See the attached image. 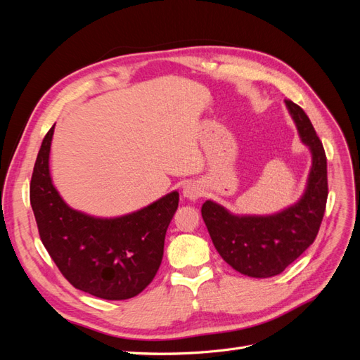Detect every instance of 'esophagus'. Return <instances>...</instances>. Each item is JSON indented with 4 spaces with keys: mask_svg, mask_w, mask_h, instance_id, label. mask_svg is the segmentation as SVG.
I'll return each mask as SVG.
<instances>
[{
    "mask_svg": "<svg viewBox=\"0 0 360 360\" xmlns=\"http://www.w3.org/2000/svg\"><path fill=\"white\" fill-rule=\"evenodd\" d=\"M201 192H202L201 186L195 181H189L183 186V197L188 198V200H192V201L198 200L201 197Z\"/></svg>",
    "mask_w": 360,
    "mask_h": 360,
    "instance_id": "1",
    "label": "esophagus"
}]
</instances>
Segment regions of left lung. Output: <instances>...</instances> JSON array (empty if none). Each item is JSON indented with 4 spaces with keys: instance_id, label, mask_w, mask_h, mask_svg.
Listing matches in <instances>:
<instances>
[{
    "instance_id": "8db88e82",
    "label": "left lung",
    "mask_w": 360,
    "mask_h": 360,
    "mask_svg": "<svg viewBox=\"0 0 360 360\" xmlns=\"http://www.w3.org/2000/svg\"><path fill=\"white\" fill-rule=\"evenodd\" d=\"M285 106L312 159L302 197L271 214H236L212 200L201 207L217 252L250 278L279 275L299 258L317 237L328 201V162L321 141L299 105L285 101Z\"/></svg>"
}]
</instances>
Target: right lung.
I'll list each match as a JSON object with an SVG mask.
<instances>
[{
	"label": "right lung",
	"instance_id": "right-lung-1",
	"mask_svg": "<svg viewBox=\"0 0 360 360\" xmlns=\"http://www.w3.org/2000/svg\"><path fill=\"white\" fill-rule=\"evenodd\" d=\"M53 127L43 138L30 184L41 243L75 288L106 300L135 297L158 274L179 192L115 217L72 209L51 177Z\"/></svg>",
	"mask_w": 360,
	"mask_h": 360
}]
</instances>
